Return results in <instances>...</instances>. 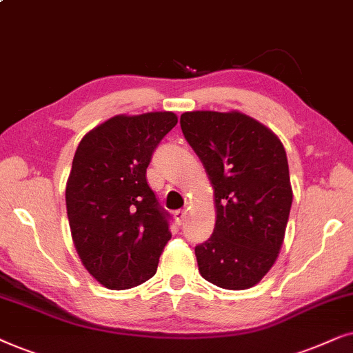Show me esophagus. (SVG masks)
Returning <instances> with one entry per match:
<instances>
[{"instance_id": "esophagus-1", "label": "esophagus", "mask_w": 353, "mask_h": 353, "mask_svg": "<svg viewBox=\"0 0 353 353\" xmlns=\"http://www.w3.org/2000/svg\"><path fill=\"white\" fill-rule=\"evenodd\" d=\"M185 218H187V210H177V211H176V219H177V223L184 224Z\"/></svg>"}]
</instances>
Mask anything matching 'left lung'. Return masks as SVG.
I'll return each mask as SVG.
<instances>
[{"label": "left lung", "instance_id": "obj_1", "mask_svg": "<svg viewBox=\"0 0 353 353\" xmlns=\"http://www.w3.org/2000/svg\"><path fill=\"white\" fill-rule=\"evenodd\" d=\"M181 129L214 187L213 234L195 247L200 274L223 289L252 288L274 265L292 206L284 145L237 111L184 112Z\"/></svg>", "mask_w": 353, "mask_h": 353}]
</instances>
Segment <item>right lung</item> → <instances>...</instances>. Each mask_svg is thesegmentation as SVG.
<instances>
[{
    "mask_svg": "<svg viewBox=\"0 0 353 353\" xmlns=\"http://www.w3.org/2000/svg\"><path fill=\"white\" fill-rule=\"evenodd\" d=\"M176 124L168 111L111 117L74 154L65 187L70 232L83 266L108 289L153 278L171 239V214L148 185L147 168Z\"/></svg>",
    "mask_w": 353,
    "mask_h": 353,
    "instance_id": "obj_1",
    "label": "right lung"
}]
</instances>
